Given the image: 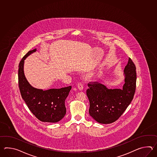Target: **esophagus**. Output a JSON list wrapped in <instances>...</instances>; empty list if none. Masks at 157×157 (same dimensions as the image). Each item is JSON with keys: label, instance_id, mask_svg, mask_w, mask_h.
Returning a JSON list of instances; mask_svg holds the SVG:
<instances>
[{"label": "esophagus", "instance_id": "esophagus-1", "mask_svg": "<svg viewBox=\"0 0 157 157\" xmlns=\"http://www.w3.org/2000/svg\"><path fill=\"white\" fill-rule=\"evenodd\" d=\"M77 88H78V89L79 90H82L83 89V85H82V84L81 83H78V85H77Z\"/></svg>", "mask_w": 157, "mask_h": 157}]
</instances>
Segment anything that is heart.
Returning <instances> with one entry per match:
<instances>
[{"instance_id":"obj_1","label":"heart","mask_w":157,"mask_h":157,"mask_svg":"<svg viewBox=\"0 0 157 157\" xmlns=\"http://www.w3.org/2000/svg\"><path fill=\"white\" fill-rule=\"evenodd\" d=\"M95 74H96V72H95V71H91V72H90V73L88 75V76L89 77H90V78H91V77H93L95 75Z\"/></svg>"}]
</instances>
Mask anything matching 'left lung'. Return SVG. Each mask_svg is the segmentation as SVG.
I'll list each match as a JSON object with an SVG mask.
<instances>
[{
	"label": "left lung",
	"mask_w": 157,
	"mask_h": 157,
	"mask_svg": "<svg viewBox=\"0 0 157 157\" xmlns=\"http://www.w3.org/2000/svg\"><path fill=\"white\" fill-rule=\"evenodd\" d=\"M124 83L122 89H109L98 82L88 83L87 96L90 102L89 112L94 120L102 124L117 121L131 103L136 89V72L133 62L128 58L124 69Z\"/></svg>",
	"instance_id": "8db88e82"
}]
</instances>
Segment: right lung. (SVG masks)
Returning a JSON list of instances; mask_svg holds the SVG:
<instances>
[{
  "mask_svg": "<svg viewBox=\"0 0 157 157\" xmlns=\"http://www.w3.org/2000/svg\"><path fill=\"white\" fill-rule=\"evenodd\" d=\"M36 51V49L29 51L19 64L18 85L21 94L30 111L38 120L44 122H58L66 113L65 100L72 87L43 90L32 86L25 76L24 63L27 57Z\"/></svg>",
  "mask_w": 157,
  "mask_h": 157,
  "instance_id": "1",
  "label": "right lung"
}]
</instances>
